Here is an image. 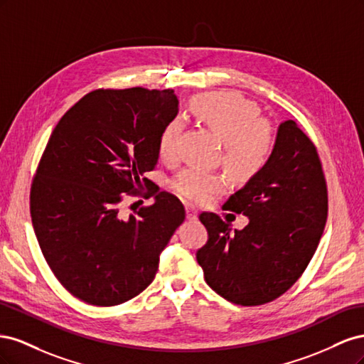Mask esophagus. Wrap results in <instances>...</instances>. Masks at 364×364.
<instances>
[{
	"label": "esophagus",
	"mask_w": 364,
	"mask_h": 364,
	"mask_svg": "<svg viewBox=\"0 0 364 364\" xmlns=\"http://www.w3.org/2000/svg\"><path fill=\"white\" fill-rule=\"evenodd\" d=\"M185 211H186V218H188L190 222H193V220H197V215H199V214H197L196 209L190 205L185 206Z\"/></svg>",
	"instance_id": "34e87169"
}]
</instances>
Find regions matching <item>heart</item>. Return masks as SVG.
<instances>
[{
	"label": "heart",
	"instance_id": "obj_1",
	"mask_svg": "<svg viewBox=\"0 0 364 364\" xmlns=\"http://www.w3.org/2000/svg\"><path fill=\"white\" fill-rule=\"evenodd\" d=\"M190 111L222 141L223 165L235 179L249 181L266 167L274 149V136L269 123L258 118L255 103L238 92L218 91L196 95ZM181 130L179 119H171L162 129L158 141L161 159L176 158ZM226 183L222 173L188 167L176 176L173 190L190 202H206L223 191Z\"/></svg>",
	"mask_w": 364,
	"mask_h": 364
}]
</instances>
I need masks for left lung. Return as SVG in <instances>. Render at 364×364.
I'll return each instance as SVG.
<instances>
[{
	"label": "left lung",
	"mask_w": 364,
	"mask_h": 364,
	"mask_svg": "<svg viewBox=\"0 0 364 364\" xmlns=\"http://www.w3.org/2000/svg\"><path fill=\"white\" fill-rule=\"evenodd\" d=\"M223 209L249 223L232 232L217 214L202 213L208 241L196 253L206 284L226 301L267 304L299 279L321 241L328 215L322 164L293 119L279 124L266 167Z\"/></svg>",
	"instance_id": "8db88e82"
}]
</instances>
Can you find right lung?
<instances>
[{
  "instance_id": "add662e5",
  "label": "right lung",
  "mask_w": 364,
  "mask_h": 364,
  "mask_svg": "<svg viewBox=\"0 0 364 364\" xmlns=\"http://www.w3.org/2000/svg\"><path fill=\"white\" fill-rule=\"evenodd\" d=\"M178 105L173 90L92 91L60 118L43 150L30 191L33 229L54 277L87 304L119 305L146 290L185 220L178 197L144 178ZM144 186L156 203L124 218L120 202Z\"/></svg>"
}]
</instances>
